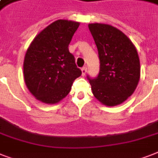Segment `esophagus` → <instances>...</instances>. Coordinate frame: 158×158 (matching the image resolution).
<instances>
[{"label": "esophagus", "mask_w": 158, "mask_h": 158, "mask_svg": "<svg viewBox=\"0 0 158 158\" xmlns=\"http://www.w3.org/2000/svg\"><path fill=\"white\" fill-rule=\"evenodd\" d=\"M81 71H82V75H85L87 73V67H83L81 69Z\"/></svg>", "instance_id": "obj_1"}]
</instances>
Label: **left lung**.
<instances>
[{"mask_svg": "<svg viewBox=\"0 0 158 158\" xmlns=\"http://www.w3.org/2000/svg\"><path fill=\"white\" fill-rule=\"evenodd\" d=\"M100 60V71L88 79L94 97L103 105L114 106L125 102L136 89L140 78L137 50L125 33L109 24L89 23Z\"/></svg>", "mask_w": 158, "mask_h": 158, "instance_id": "left-lung-1", "label": "left lung"}]
</instances>
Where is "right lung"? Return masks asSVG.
<instances>
[{
    "instance_id": "right-lung-1",
    "label": "right lung",
    "mask_w": 158,
    "mask_h": 158,
    "mask_svg": "<svg viewBox=\"0 0 158 158\" xmlns=\"http://www.w3.org/2000/svg\"><path fill=\"white\" fill-rule=\"evenodd\" d=\"M79 22L59 19L36 36L23 60V76L31 94L43 103L65 98L82 71L76 66L69 44Z\"/></svg>"
}]
</instances>
